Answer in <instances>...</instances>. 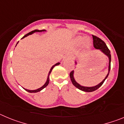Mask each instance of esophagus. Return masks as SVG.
I'll return each instance as SVG.
<instances>
[{
	"mask_svg": "<svg viewBox=\"0 0 124 124\" xmlns=\"http://www.w3.org/2000/svg\"><path fill=\"white\" fill-rule=\"evenodd\" d=\"M64 58H70V59H71L72 58V56L70 54H67L66 55H65V56H64Z\"/></svg>",
	"mask_w": 124,
	"mask_h": 124,
	"instance_id": "esophagus-1",
	"label": "esophagus"
}]
</instances>
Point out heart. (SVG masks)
<instances>
[{
	"label": "heart",
	"mask_w": 124,
	"mask_h": 124,
	"mask_svg": "<svg viewBox=\"0 0 124 124\" xmlns=\"http://www.w3.org/2000/svg\"><path fill=\"white\" fill-rule=\"evenodd\" d=\"M76 45L79 46L83 44V47L85 49H89L91 46V41L88 38L84 37H78L74 40Z\"/></svg>",
	"instance_id": "heart-1"
}]
</instances>
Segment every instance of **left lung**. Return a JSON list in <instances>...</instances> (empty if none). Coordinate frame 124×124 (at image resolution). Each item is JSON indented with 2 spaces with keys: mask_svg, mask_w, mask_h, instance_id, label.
<instances>
[{
  "mask_svg": "<svg viewBox=\"0 0 124 124\" xmlns=\"http://www.w3.org/2000/svg\"><path fill=\"white\" fill-rule=\"evenodd\" d=\"M93 45H94V47L96 50H100V51H102V52L104 54H106V55L108 57V58H109L108 73H107L106 78L102 80V81L99 84H98L97 85H96V86H92V87H86V86H81V85H80L79 84H78L77 82L76 81L75 79H74V71L71 72L70 74V76L73 85H74L76 87H77L78 89H80V90H81L84 92H93L97 90L98 88H99V87L102 85L104 82L105 81V80L107 79V76H109V71H110V70L111 55H110V50H109V48H107V45H106V44L104 43V41H103L101 38H98V37H96V36L94 35H93ZM75 63L77 64V62H76V61H75Z\"/></svg>",
  "mask_w": 124,
  "mask_h": 124,
  "instance_id": "left-lung-1",
  "label": "left lung"
}]
</instances>
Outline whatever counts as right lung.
<instances>
[{"label":"right lung","instance_id":"add662e5","mask_svg":"<svg viewBox=\"0 0 124 124\" xmlns=\"http://www.w3.org/2000/svg\"><path fill=\"white\" fill-rule=\"evenodd\" d=\"M42 31H46V30H33V31H30V33H28L26 34V35H25V36H23V37L22 38H25V37H27V36L30 35H31V34H33V33H35V32H42ZM18 42H17V45L18 44ZM60 64V63H56L55 64H54V65L51 68V69H50V71H49L48 75V78H47L46 81V83H45L44 85H43V86H41V87L37 89H35V90H29V89H25V88H23H23L25 91H27V92H28V93H37V92H39V91H40L42 90V89H44L45 87H46V86H48V84H49V81H50V79H49V76H50V74H51V71H52V70H53V68H54V66H55L59 65V64Z\"/></svg>","mask_w":124,"mask_h":124}]
</instances>
